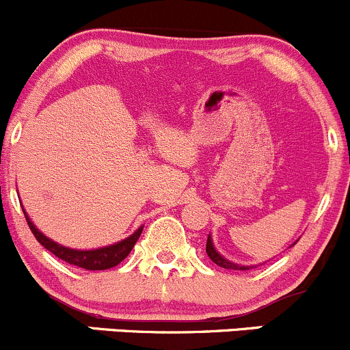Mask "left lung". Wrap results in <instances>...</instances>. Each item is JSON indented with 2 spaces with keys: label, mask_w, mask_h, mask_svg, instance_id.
<instances>
[{
  "label": "left lung",
  "mask_w": 350,
  "mask_h": 350,
  "mask_svg": "<svg viewBox=\"0 0 350 350\" xmlns=\"http://www.w3.org/2000/svg\"><path fill=\"white\" fill-rule=\"evenodd\" d=\"M206 255L210 257V260L213 262V264H217L221 269H228V270H249L252 267L249 265H239V264H234V262L227 260V258H224L219 252L215 250V247H213V242H212V237L208 235V239H206Z\"/></svg>",
  "instance_id": "obj_1"
}]
</instances>
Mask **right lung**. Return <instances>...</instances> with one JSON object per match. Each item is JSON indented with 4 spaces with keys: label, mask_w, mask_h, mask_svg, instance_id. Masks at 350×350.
I'll use <instances>...</instances> for the list:
<instances>
[{
    "label": "right lung",
    "mask_w": 350,
    "mask_h": 350,
    "mask_svg": "<svg viewBox=\"0 0 350 350\" xmlns=\"http://www.w3.org/2000/svg\"><path fill=\"white\" fill-rule=\"evenodd\" d=\"M23 213L26 217V221H28V227L31 228L33 235H35V239L38 240L44 249L50 250L51 254L56 255L58 258H62V260L68 262L71 265L81 267V269L85 270H107L118 265L120 262L125 260V258L129 257V254L135 247L137 240L140 239L142 230H144V227H140L137 232H133L130 237H126L125 240H120V242L113 243V245L101 247V249L95 250H75L68 249V247L59 245V243L48 239L46 235L41 234L38 228L33 225V221L29 220V217L26 215L25 210Z\"/></svg>",
    "instance_id": "1"
}]
</instances>
